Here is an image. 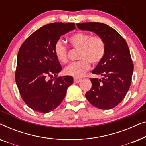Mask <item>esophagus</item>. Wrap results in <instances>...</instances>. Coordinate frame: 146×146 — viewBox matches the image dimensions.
Segmentation results:
<instances>
[{
    "label": "esophagus",
    "mask_w": 146,
    "mask_h": 146,
    "mask_svg": "<svg viewBox=\"0 0 146 146\" xmlns=\"http://www.w3.org/2000/svg\"><path fill=\"white\" fill-rule=\"evenodd\" d=\"M81 80L82 79L78 78H74V82L75 83H79Z\"/></svg>",
    "instance_id": "esophagus-1"
}]
</instances>
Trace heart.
<instances>
[{
    "label": "heart",
    "instance_id": "1",
    "mask_svg": "<svg viewBox=\"0 0 146 146\" xmlns=\"http://www.w3.org/2000/svg\"><path fill=\"white\" fill-rule=\"evenodd\" d=\"M71 46L79 49L78 58L66 68L64 73L74 78H80L90 69V62L97 64L103 58L106 46L104 40L99 36H92L90 34L78 33L71 36L68 39ZM54 54L60 62L65 64L68 62L67 48L61 40L55 43Z\"/></svg>",
    "mask_w": 146,
    "mask_h": 146
}]
</instances>
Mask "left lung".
<instances>
[{"mask_svg":"<svg viewBox=\"0 0 146 146\" xmlns=\"http://www.w3.org/2000/svg\"><path fill=\"white\" fill-rule=\"evenodd\" d=\"M82 31L94 32L105 42V54L93 70L101 78H91L92 88L86 97L94 106L110 110L118 105L128 91L133 65L126 42L113 28L101 23H78Z\"/></svg>","mask_w":146,"mask_h":146,"instance_id":"8db88e82","label":"left lung"}]
</instances>
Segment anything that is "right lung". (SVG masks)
Listing matches in <instances>:
<instances>
[{"mask_svg":"<svg viewBox=\"0 0 146 146\" xmlns=\"http://www.w3.org/2000/svg\"><path fill=\"white\" fill-rule=\"evenodd\" d=\"M75 29L74 23L46 25L32 34L20 48L16 83L22 98L33 110L44 113L53 111L72 84V76L56 77L62 66L54 48L61 36ZM53 75L56 76L54 79Z\"/></svg>","mask_w":146,"mask_h":146,"instance_id":"add662e5","label":"right lung"}]
</instances>
